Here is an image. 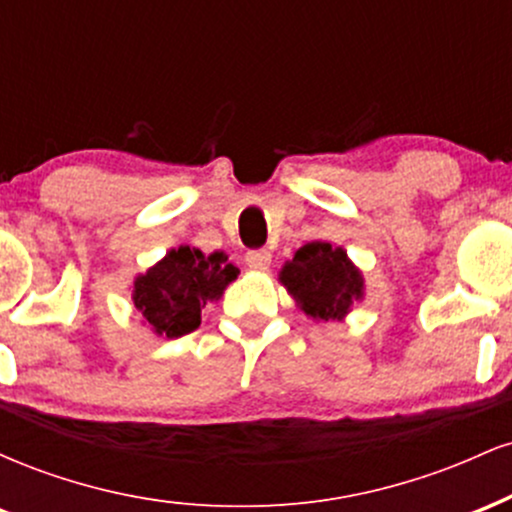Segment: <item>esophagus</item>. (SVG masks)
Returning <instances> with one entry per match:
<instances>
[{
    "label": "esophagus",
    "mask_w": 512,
    "mask_h": 512,
    "mask_svg": "<svg viewBox=\"0 0 512 512\" xmlns=\"http://www.w3.org/2000/svg\"><path fill=\"white\" fill-rule=\"evenodd\" d=\"M245 264H248L250 269H255V272H267L269 264H272V252H269V250H250L248 255H245Z\"/></svg>",
    "instance_id": "1"
}]
</instances>
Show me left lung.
<instances>
[{
	"label": "left lung",
	"mask_w": 512,
	"mask_h": 512,
	"mask_svg": "<svg viewBox=\"0 0 512 512\" xmlns=\"http://www.w3.org/2000/svg\"><path fill=\"white\" fill-rule=\"evenodd\" d=\"M279 281L313 320H342L363 298V274L339 245L313 243L296 250Z\"/></svg>",
	"instance_id": "1"
}]
</instances>
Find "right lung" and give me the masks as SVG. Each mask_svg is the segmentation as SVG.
<instances>
[{
  "mask_svg": "<svg viewBox=\"0 0 512 512\" xmlns=\"http://www.w3.org/2000/svg\"><path fill=\"white\" fill-rule=\"evenodd\" d=\"M238 279V267L223 252L180 245L134 279L132 301L158 337L178 339L195 332L207 301H219L223 289Z\"/></svg>",
  "mask_w": 512,
  "mask_h": 512,
  "instance_id": "right-lung-1",
  "label": "right lung"
}]
</instances>
